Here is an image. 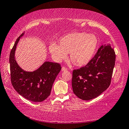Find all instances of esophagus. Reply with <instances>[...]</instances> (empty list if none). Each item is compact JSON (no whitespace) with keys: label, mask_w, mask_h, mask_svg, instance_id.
I'll list each match as a JSON object with an SVG mask.
<instances>
[{"label":"esophagus","mask_w":129,"mask_h":129,"mask_svg":"<svg viewBox=\"0 0 129 129\" xmlns=\"http://www.w3.org/2000/svg\"><path fill=\"white\" fill-rule=\"evenodd\" d=\"M68 70V69L67 68H65V67H62V68H61V71H67Z\"/></svg>","instance_id":"1"}]
</instances>
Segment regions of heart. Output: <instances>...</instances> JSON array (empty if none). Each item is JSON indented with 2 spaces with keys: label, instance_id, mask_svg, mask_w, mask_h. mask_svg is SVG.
I'll list each match as a JSON object with an SVG mask.
<instances>
[{
  "label": "heart",
  "instance_id": "heart-1",
  "mask_svg": "<svg viewBox=\"0 0 129 129\" xmlns=\"http://www.w3.org/2000/svg\"><path fill=\"white\" fill-rule=\"evenodd\" d=\"M99 44L98 38L94 34L75 32L65 35L59 40V45L55 43L49 46V50L53 59L60 62L67 57L74 65L83 67L92 58Z\"/></svg>",
  "mask_w": 129,
  "mask_h": 129
}]
</instances>
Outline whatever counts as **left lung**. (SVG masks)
<instances>
[{"instance_id":"1","label":"left lung","mask_w":129,"mask_h":129,"mask_svg":"<svg viewBox=\"0 0 129 129\" xmlns=\"http://www.w3.org/2000/svg\"><path fill=\"white\" fill-rule=\"evenodd\" d=\"M115 53L110 44L101 45L88 64L73 72L72 87L76 96L89 100L110 86L115 62Z\"/></svg>"}]
</instances>
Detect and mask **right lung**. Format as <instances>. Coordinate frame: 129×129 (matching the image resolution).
<instances>
[{
    "instance_id": "right-lung-1",
    "label": "right lung",
    "mask_w": 129,
    "mask_h": 129,
    "mask_svg": "<svg viewBox=\"0 0 129 129\" xmlns=\"http://www.w3.org/2000/svg\"><path fill=\"white\" fill-rule=\"evenodd\" d=\"M21 34L10 51L9 63L11 82L14 88L24 98L34 102H42L50 94L53 84L61 69L57 62L45 61L39 69L25 72L19 67L15 59L16 45Z\"/></svg>"
}]
</instances>
